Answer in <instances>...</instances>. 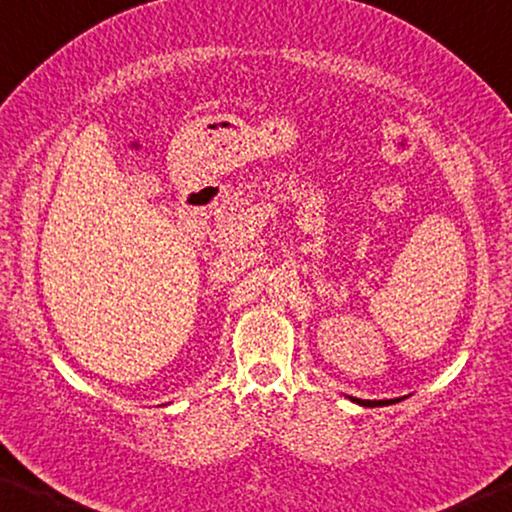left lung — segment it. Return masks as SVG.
I'll return each mask as SVG.
<instances>
[{
    "label": "left lung",
    "mask_w": 512,
    "mask_h": 512,
    "mask_svg": "<svg viewBox=\"0 0 512 512\" xmlns=\"http://www.w3.org/2000/svg\"><path fill=\"white\" fill-rule=\"evenodd\" d=\"M349 400L356 402V404H361V407H388V404H395V402H400V400H404V398H393V400H361V398H352V395H349Z\"/></svg>",
    "instance_id": "obj_1"
}]
</instances>
